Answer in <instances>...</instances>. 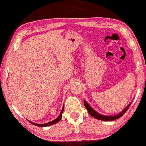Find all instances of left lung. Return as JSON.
<instances>
[{"mask_svg": "<svg viewBox=\"0 0 146 146\" xmlns=\"http://www.w3.org/2000/svg\"><path fill=\"white\" fill-rule=\"evenodd\" d=\"M84 104L85 107L86 109H87L88 113H90L91 116H92L93 117L96 118V119L103 120V121H112V120H115L116 119H118V118H119L122 117V116L124 114L125 112H126V111L128 110V108H129V106H131V102L129 104V105L123 109L122 111L118 113V114L116 115H113V116H106V115H103L100 114V113H98V112L96 111L94 109L91 108V106L89 104L86 102L85 100H84Z\"/></svg>", "mask_w": 146, "mask_h": 146, "instance_id": "8db88e82", "label": "left lung"}]
</instances>
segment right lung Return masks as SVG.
Here are the masks:
<instances>
[{
    "mask_svg": "<svg viewBox=\"0 0 146 146\" xmlns=\"http://www.w3.org/2000/svg\"><path fill=\"white\" fill-rule=\"evenodd\" d=\"M64 111V106L62 107V111L60 113V115H59L58 117L56 118V119L53 120L52 121H51V122H49L48 123H42V124H38V123H34V122H31L30 120L28 121L30 123H31L32 124H33L35 125H36V126H38V127H46V126H49V125H53V124H55V123H57L58 122H59L61 120L62 117V113Z\"/></svg>",
    "mask_w": 146,
    "mask_h": 146,
    "instance_id": "1",
    "label": "right lung"
}]
</instances>
